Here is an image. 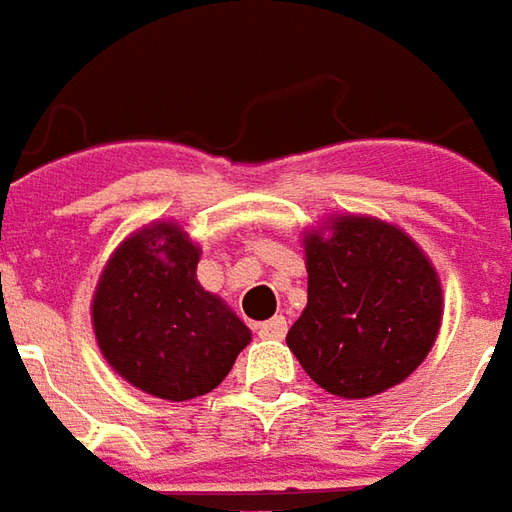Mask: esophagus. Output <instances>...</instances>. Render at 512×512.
I'll return each mask as SVG.
<instances>
[{"label": "esophagus", "instance_id": "34e87169", "mask_svg": "<svg viewBox=\"0 0 512 512\" xmlns=\"http://www.w3.org/2000/svg\"><path fill=\"white\" fill-rule=\"evenodd\" d=\"M285 330H288L285 316H274L269 322H260V325H257V336H260V339H283Z\"/></svg>", "mask_w": 512, "mask_h": 512}]
</instances>
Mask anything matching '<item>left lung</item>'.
Here are the masks:
<instances>
[{
	"label": "left lung",
	"mask_w": 512,
	"mask_h": 512,
	"mask_svg": "<svg viewBox=\"0 0 512 512\" xmlns=\"http://www.w3.org/2000/svg\"><path fill=\"white\" fill-rule=\"evenodd\" d=\"M308 305L285 342L339 398H373L415 373L437 342L443 285L401 227L339 212L302 232Z\"/></svg>",
	"instance_id": "8db88e82"
}]
</instances>
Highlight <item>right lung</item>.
<instances>
[{"instance_id":"add662e5","label":"right lung","mask_w":512,"mask_h":512,"mask_svg":"<svg viewBox=\"0 0 512 512\" xmlns=\"http://www.w3.org/2000/svg\"><path fill=\"white\" fill-rule=\"evenodd\" d=\"M198 246L176 221L134 229L100 271L92 297L97 347L114 373L162 401L218 387L252 330L204 291Z\"/></svg>"}]
</instances>
